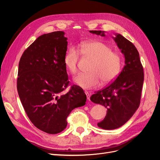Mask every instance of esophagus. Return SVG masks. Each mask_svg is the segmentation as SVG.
Masks as SVG:
<instances>
[{
    "label": "esophagus",
    "instance_id": "34e87169",
    "mask_svg": "<svg viewBox=\"0 0 160 160\" xmlns=\"http://www.w3.org/2000/svg\"><path fill=\"white\" fill-rule=\"evenodd\" d=\"M85 95H86V96H87V98H88V99L89 101H90V95H89V93H88V91H85Z\"/></svg>",
    "mask_w": 160,
    "mask_h": 160
}]
</instances>
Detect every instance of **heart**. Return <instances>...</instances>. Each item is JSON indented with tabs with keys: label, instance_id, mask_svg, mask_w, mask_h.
I'll return each mask as SVG.
<instances>
[{
	"label": "heart",
	"instance_id": "1",
	"mask_svg": "<svg viewBox=\"0 0 160 160\" xmlns=\"http://www.w3.org/2000/svg\"><path fill=\"white\" fill-rule=\"evenodd\" d=\"M80 52H79L78 51ZM79 52L86 58L93 59L89 72L80 73L74 78L76 85L84 89H90L103 84L109 83L119 74L122 66V57L118 51H112L110 46L100 41H90L82 44L79 51L69 48L64 56V65L71 74L78 71Z\"/></svg>",
	"mask_w": 160,
	"mask_h": 160
}]
</instances>
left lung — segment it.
<instances>
[{"mask_svg":"<svg viewBox=\"0 0 160 160\" xmlns=\"http://www.w3.org/2000/svg\"><path fill=\"white\" fill-rule=\"evenodd\" d=\"M105 36L103 31H89ZM114 38L125 57V66L115 79L103 89L95 91L91 101L107 108V114L98 125L104 129L120 128L132 117L140 104L144 79L139 52L132 42L120 34Z\"/></svg>","mask_w":160,"mask_h":160,"instance_id":"left-lung-1","label":"left lung"}]
</instances>
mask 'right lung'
Here are the masks:
<instances>
[{
    "label": "right lung",
    "mask_w": 160,
    "mask_h": 160,
    "mask_svg": "<svg viewBox=\"0 0 160 160\" xmlns=\"http://www.w3.org/2000/svg\"><path fill=\"white\" fill-rule=\"evenodd\" d=\"M55 31L38 37L24 51L18 64L17 91L23 108L36 128L50 134L63 131L72 109L85 104L83 90L69 85L64 65L67 38Z\"/></svg>",
    "instance_id": "right-lung-1"
}]
</instances>
